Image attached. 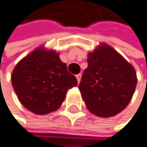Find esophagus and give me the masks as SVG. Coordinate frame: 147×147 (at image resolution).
<instances>
[{
    "label": "esophagus",
    "instance_id": "34e87169",
    "mask_svg": "<svg viewBox=\"0 0 147 147\" xmlns=\"http://www.w3.org/2000/svg\"><path fill=\"white\" fill-rule=\"evenodd\" d=\"M76 78H77V81H78V82H81L82 74H78V75H76Z\"/></svg>",
    "mask_w": 147,
    "mask_h": 147
}]
</instances>
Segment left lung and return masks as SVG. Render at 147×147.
Here are the masks:
<instances>
[{
    "instance_id": "8db88e82",
    "label": "left lung",
    "mask_w": 147,
    "mask_h": 147,
    "mask_svg": "<svg viewBox=\"0 0 147 147\" xmlns=\"http://www.w3.org/2000/svg\"><path fill=\"white\" fill-rule=\"evenodd\" d=\"M87 63L79 89L89 112L99 117L122 112L135 91L134 67L107 44L89 52Z\"/></svg>"
}]
</instances>
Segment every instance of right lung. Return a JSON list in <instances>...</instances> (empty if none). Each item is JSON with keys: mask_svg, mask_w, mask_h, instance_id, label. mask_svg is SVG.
<instances>
[{"mask_svg": "<svg viewBox=\"0 0 147 147\" xmlns=\"http://www.w3.org/2000/svg\"><path fill=\"white\" fill-rule=\"evenodd\" d=\"M11 81L20 103L35 114L58 110L67 90L78 84L58 52L43 47L35 49L18 63Z\"/></svg>", "mask_w": 147, "mask_h": 147, "instance_id": "right-lung-1", "label": "right lung"}]
</instances>
